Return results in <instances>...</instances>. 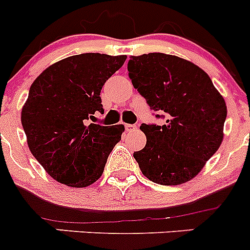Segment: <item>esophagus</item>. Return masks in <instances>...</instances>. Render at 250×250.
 Returning <instances> with one entry per match:
<instances>
[{
    "label": "esophagus",
    "instance_id": "esophagus-1",
    "mask_svg": "<svg viewBox=\"0 0 250 250\" xmlns=\"http://www.w3.org/2000/svg\"><path fill=\"white\" fill-rule=\"evenodd\" d=\"M136 125H134V124H125V129H126V131H134V130L136 129Z\"/></svg>",
    "mask_w": 250,
    "mask_h": 250
}]
</instances>
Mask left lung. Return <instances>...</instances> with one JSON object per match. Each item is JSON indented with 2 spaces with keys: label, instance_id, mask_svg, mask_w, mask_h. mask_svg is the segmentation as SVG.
Listing matches in <instances>:
<instances>
[{
  "label": "left lung",
  "instance_id": "8db88e82",
  "mask_svg": "<svg viewBox=\"0 0 250 250\" xmlns=\"http://www.w3.org/2000/svg\"><path fill=\"white\" fill-rule=\"evenodd\" d=\"M129 77L164 125L141 124L146 145L134 152L141 173L160 185H179L200 173L223 141L227 106L202 68L173 55L131 56Z\"/></svg>",
  "mask_w": 250,
  "mask_h": 250
}]
</instances>
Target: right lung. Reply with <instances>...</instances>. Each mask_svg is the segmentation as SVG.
Listing matches in <instances>:
<instances>
[{"instance_id":"obj_1","label":"right lung","mask_w":250,"mask_h":250,"mask_svg":"<svg viewBox=\"0 0 250 250\" xmlns=\"http://www.w3.org/2000/svg\"><path fill=\"white\" fill-rule=\"evenodd\" d=\"M125 55L81 54L51 65L31 85L21 123L30 151L51 178L72 188L91 185L121 140L124 125L94 124L100 92Z\"/></svg>"}]
</instances>
